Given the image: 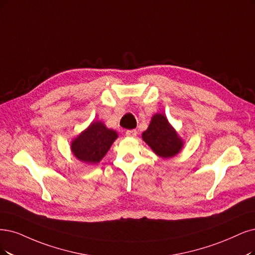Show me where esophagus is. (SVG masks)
Listing matches in <instances>:
<instances>
[{
	"mask_svg": "<svg viewBox=\"0 0 255 255\" xmlns=\"http://www.w3.org/2000/svg\"><path fill=\"white\" fill-rule=\"evenodd\" d=\"M126 135L130 137H135L137 135V131L135 129H130L126 131Z\"/></svg>",
	"mask_w": 255,
	"mask_h": 255,
	"instance_id": "34e87169",
	"label": "esophagus"
}]
</instances>
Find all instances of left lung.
I'll use <instances>...</instances> for the list:
<instances>
[{"instance_id": "left-lung-1", "label": "left lung", "mask_w": 255, "mask_h": 255, "mask_svg": "<svg viewBox=\"0 0 255 255\" xmlns=\"http://www.w3.org/2000/svg\"><path fill=\"white\" fill-rule=\"evenodd\" d=\"M142 137L153 152L163 158L176 155L184 146L183 139L162 113H155L152 117Z\"/></svg>"}]
</instances>
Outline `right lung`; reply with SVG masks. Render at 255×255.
<instances>
[{
	"label": "right lung",
	"instance_id": "obj_1",
	"mask_svg": "<svg viewBox=\"0 0 255 255\" xmlns=\"http://www.w3.org/2000/svg\"><path fill=\"white\" fill-rule=\"evenodd\" d=\"M117 131L107 128L101 121L92 122L71 142L73 155L86 164H97L108 152L118 138Z\"/></svg>",
	"mask_w": 255,
	"mask_h": 255
}]
</instances>
